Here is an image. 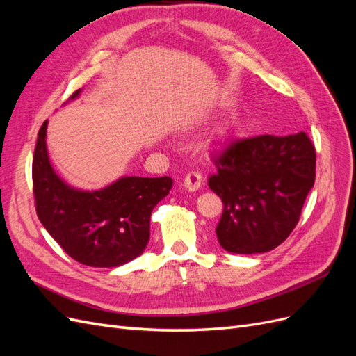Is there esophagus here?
Returning <instances> with one entry per match:
<instances>
[{
  "label": "esophagus",
  "instance_id": "esophagus-1",
  "mask_svg": "<svg viewBox=\"0 0 356 356\" xmlns=\"http://www.w3.org/2000/svg\"><path fill=\"white\" fill-rule=\"evenodd\" d=\"M184 186L188 191H196L202 186V174L199 170H190L184 178Z\"/></svg>",
  "mask_w": 356,
  "mask_h": 356
}]
</instances>
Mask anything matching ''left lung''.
<instances>
[{
  "instance_id": "left-lung-1",
  "label": "left lung",
  "mask_w": 356,
  "mask_h": 356,
  "mask_svg": "<svg viewBox=\"0 0 356 356\" xmlns=\"http://www.w3.org/2000/svg\"><path fill=\"white\" fill-rule=\"evenodd\" d=\"M212 161L217 172L208 186L222 200L220 245L234 254L275 250L294 230L315 184L314 143L305 132L234 139Z\"/></svg>"
}]
</instances>
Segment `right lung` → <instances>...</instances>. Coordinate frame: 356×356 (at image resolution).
Masks as SVG:
<instances>
[{"label":"right lung","instance_id":"add662e5","mask_svg":"<svg viewBox=\"0 0 356 356\" xmlns=\"http://www.w3.org/2000/svg\"><path fill=\"white\" fill-rule=\"evenodd\" d=\"M46 131L47 120L32 159V186L37 215L51 238L75 261L92 267H117L141 255L149 239V217L169 195L172 178L123 177L102 190H75L50 165Z\"/></svg>","mask_w":356,"mask_h":356}]
</instances>
